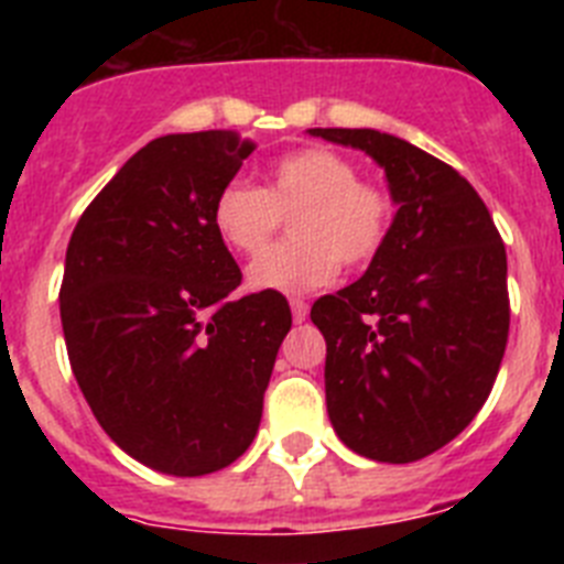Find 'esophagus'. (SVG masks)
Instances as JSON below:
<instances>
[{
  "label": "esophagus",
  "instance_id": "1",
  "mask_svg": "<svg viewBox=\"0 0 564 564\" xmlns=\"http://www.w3.org/2000/svg\"><path fill=\"white\" fill-rule=\"evenodd\" d=\"M291 311H293V322L296 325H302L307 318V302L305 299H291Z\"/></svg>",
  "mask_w": 564,
  "mask_h": 564
}]
</instances>
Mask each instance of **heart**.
Returning a JSON list of instances; mask_svg holds the SVG:
<instances>
[{
	"label": "heart",
	"mask_w": 564,
	"mask_h": 564,
	"mask_svg": "<svg viewBox=\"0 0 564 564\" xmlns=\"http://www.w3.org/2000/svg\"><path fill=\"white\" fill-rule=\"evenodd\" d=\"M291 217V237L248 268L259 291L307 293L338 271L372 265L390 242L395 197L358 177L356 161L330 147H302L268 169L265 188L231 181L214 197L212 223L231 251L253 257Z\"/></svg>",
	"instance_id": "obj_1"
}]
</instances>
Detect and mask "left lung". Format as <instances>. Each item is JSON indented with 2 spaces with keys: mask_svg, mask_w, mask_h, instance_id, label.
Masks as SVG:
<instances>
[{
  "mask_svg": "<svg viewBox=\"0 0 564 564\" xmlns=\"http://www.w3.org/2000/svg\"><path fill=\"white\" fill-rule=\"evenodd\" d=\"M311 132L370 154L398 203L381 257L311 307L327 341V415L358 455L421 460L455 441L495 387L511 322L506 246L449 163L376 129Z\"/></svg>",
  "mask_w": 564,
  "mask_h": 564,
  "instance_id": "left-lung-1",
  "label": "left lung"
}]
</instances>
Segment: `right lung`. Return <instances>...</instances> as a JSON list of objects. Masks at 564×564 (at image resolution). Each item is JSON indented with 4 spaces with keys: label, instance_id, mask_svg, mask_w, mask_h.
Wrapping results in <instances>:
<instances>
[{
    "label": "right lung",
    "instance_id": "obj_1",
    "mask_svg": "<svg viewBox=\"0 0 564 564\" xmlns=\"http://www.w3.org/2000/svg\"><path fill=\"white\" fill-rule=\"evenodd\" d=\"M253 149L231 129L154 138L69 237V367L101 430L154 471L212 475L251 446L291 330L279 291L234 296L242 273L212 223Z\"/></svg>",
    "mask_w": 564,
    "mask_h": 564
}]
</instances>
